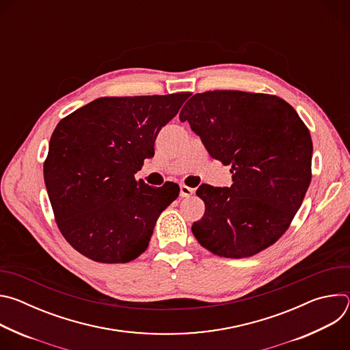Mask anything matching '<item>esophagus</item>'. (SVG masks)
<instances>
[{
	"label": "esophagus",
	"instance_id": "1",
	"mask_svg": "<svg viewBox=\"0 0 350 350\" xmlns=\"http://www.w3.org/2000/svg\"><path fill=\"white\" fill-rule=\"evenodd\" d=\"M193 193V188L185 185V184H181L180 185V196L181 198H185V196H191Z\"/></svg>",
	"mask_w": 350,
	"mask_h": 350
}]
</instances>
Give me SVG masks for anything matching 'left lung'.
Segmentation results:
<instances>
[{"mask_svg":"<svg viewBox=\"0 0 350 350\" xmlns=\"http://www.w3.org/2000/svg\"><path fill=\"white\" fill-rule=\"evenodd\" d=\"M234 184L199 187L205 213L192 224L213 255L254 256L289 228L312 181L313 144L296 111L277 95L215 90L195 94L180 112Z\"/></svg>","mask_w":350,"mask_h":350,"instance_id":"left-lung-1","label":"left lung"}]
</instances>
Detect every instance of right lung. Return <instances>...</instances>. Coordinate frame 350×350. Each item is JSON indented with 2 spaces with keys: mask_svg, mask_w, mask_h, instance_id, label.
<instances>
[{
  "mask_svg": "<svg viewBox=\"0 0 350 350\" xmlns=\"http://www.w3.org/2000/svg\"><path fill=\"white\" fill-rule=\"evenodd\" d=\"M191 92L103 96L55 127L44 181L57 226L85 258L127 263L146 251L161 213L178 196L134 174L155 154L158 133Z\"/></svg>",
  "mask_w": 350,
  "mask_h": 350,
  "instance_id": "obj_1",
  "label": "right lung"
}]
</instances>
